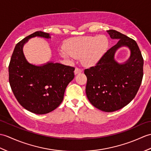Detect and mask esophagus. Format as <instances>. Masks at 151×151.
I'll return each instance as SVG.
<instances>
[{
	"instance_id": "1",
	"label": "esophagus",
	"mask_w": 151,
	"mask_h": 151,
	"mask_svg": "<svg viewBox=\"0 0 151 151\" xmlns=\"http://www.w3.org/2000/svg\"><path fill=\"white\" fill-rule=\"evenodd\" d=\"M82 69H80L78 68H76L75 70V74L77 75V74H79V73H82Z\"/></svg>"
}]
</instances>
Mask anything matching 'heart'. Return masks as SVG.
Here are the masks:
<instances>
[{"label":"heart","mask_w":151,"mask_h":151,"mask_svg":"<svg viewBox=\"0 0 151 151\" xmlns=\"http://www.w3.org/2000/svg\"><path fill=\"white\" fill-rule=\"evenodd\" d=\"M109 41L105 35L80 37L73 38L66 45L68 51L62 50L61 53L67 58H81L86 66L96 64L106 54Z\"/></svg>","instance_id":"b5f03b06"}]
</instances>
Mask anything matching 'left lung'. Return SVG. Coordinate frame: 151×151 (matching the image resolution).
I'll return each mask as SVG.
<instances>
[{
    "label": "left lung",
    "instance_id": "obj_1",
    "mask_svg": "<svg viewBox=\"0 0 151 151\" xmlns=\"http://www.w3.org/2000/svg\"><path fill=\"white\" fill-rule=\"evenodd\" d=\"M118 42L109 49L94 67L85 69L86 93L94 107L104 112H113L127 106L135 97L143 78V59L136 41L118 31H107ZM122 47L131 51L127 61L115 60L116 51Z\"/></svg>",
    "mask_w": 151,
    "mask_h": 151
}]
</instances>
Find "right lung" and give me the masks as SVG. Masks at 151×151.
Segmentation results:
<instances>
[{
	"instance_id": "1",
	"label": "right lung",
	"mask_w": 151,
	"mask_h": 151,
	"mask_svg": "<svg viewBox=\"0 0 151 151\" xmlns=\"http://www.w3.org/2000/svg\"><path fill=\"white\" fill-rule=\"evenodd\" d=\"M36 37L51 38V35L36 31L16 45L8 68L9 82L21 106L33 113L44 114L62 103L66 87L75 77V68L52 62L40 65L28 62L23 47Z\"/></svg>"
}]
</instances>
